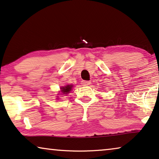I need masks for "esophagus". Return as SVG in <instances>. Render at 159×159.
<instances>
[{
	"mask_svg": "<svg viewBox=\"0 0 159 159\" xmlns=\"http://www.w3.org/2000/svg\"><path fill=\"white\" fill-rule=\"evenodd\" d=\"M81 83L83 85H88L90 84V81H85V80H82Z\"/></svg>",
	"mask_w": 159,
	"mask_h": 159,
	"instance_id": "esophagus-1",
	"label": "esophagus"
}]
</instances>
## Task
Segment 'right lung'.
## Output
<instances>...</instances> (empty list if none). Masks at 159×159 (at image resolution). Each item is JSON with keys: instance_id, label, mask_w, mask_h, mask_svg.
I'll return each mask as SVG.
<instances>
[{"instance_id": "right-lung-1", "label": "right lung", "mask_w": 159, "mask_h": 159, "mask_svg": "<svg viewBox=\"0 0 159 159\" xmlns=\"http://www.w3.org/2000/svg\"><path fill=\"white\" fill-rule=\"evenodd\" d=\"M72 85H66L65 87H61V93H63V95H66V94H68L70 93L71 89H72Z\"/></svg>"}]
</instances>
